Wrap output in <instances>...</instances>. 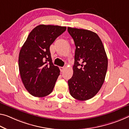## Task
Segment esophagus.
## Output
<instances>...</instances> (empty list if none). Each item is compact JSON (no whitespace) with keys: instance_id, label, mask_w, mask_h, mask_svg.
Listing matches in <instances>:
<instances>
[{"instance_id":"esophagus-1","label":"esophagus","mask_w":129,"mask_h":129,"mask_svg":"<svg viewBox=\"0 0 129 129\" xmlns=\"http://www.w3.org/2000/svg\"><path fill=\"white\" fill-rule=\"evenodd\" d=\"M65 69V67H60V70L61 72H63Z\"/></svg>"}]
</instances>
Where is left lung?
I'll return each instance as SVG.
<instances>
[{
	"instance_id": "obj_1",
	"label": "left lung",
	"mask_w": 129,
	"mask_h": 129,
	"mask_svg": "<svg viewBox=\"0 0 129 129\" xmlns=\"http://www.w3.org/2000/svg\"><path fill=\"white\" fill-rule=\"evenodd\" d=\"M76 46L72 77L68 81L71 96L87 101L96 95L105 81L108 59L98 34L90 30L68 27Z\"/></svg>"
}]
</instances>
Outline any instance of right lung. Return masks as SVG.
<instances>
[{"label": "right lung", "mask_w": 129, "mask_h": 129, "mask_svg": "<svg viewBox=\"0 0 129 129\" xmlns=\"http://www.w3.org/2000/svg\"><path fill=\"white\" fill-rule=\"evenodd\" d=\"M66 28L45 24L36 26L20 50V77L25 88L34 96H46L54 88L60 71L53 64L50 46Z\"/></svg>", "instance_id": "right-lung-1"}]
</instances>
